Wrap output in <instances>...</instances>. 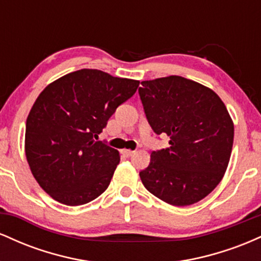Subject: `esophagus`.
<instances>
[{"mask_svg":"<svg viewBox=\"0 0 261 261\" xmlns=\"http://www.w3.org/2000/svg\"><path fill=\"white\" fill-rule=\"evenodd\" d=\"M122 154L126 155V157H130V155L134 154V151H131V149H122Z\"/></svg>","mask_w":261,"mask_h":261,"instance_id":"34e87169","label":"esophagus"}]
</instances>
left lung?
Returning a JSON list of instances; mask_svg holds the SVG:
<instances>
[{
	"label": "left lung",
	"mask_w": 261,
	"mask_h": 261,
	"mask_svg": "<svg viewBox=\"0 0 261 261\" xmlns=\"http://www.w3.org/2000/svg\"><path fill=\"white\" fill-rule=\"evenodd\" d=\"M146 118L169 147L151 153L140 172L151 194L173 206L193 205L222 180L232 153L234 125L221 98L208 87L180 76L141 82Z\"/></svg>",
	"instance_id": "obj_1"
}]
</instances>
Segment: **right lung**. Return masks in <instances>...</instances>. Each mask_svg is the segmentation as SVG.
Returning a JSON list of instances; mask_svg holds the SVG:
<instances>
[{"label": "right lung", "instance_id": "add662e5", "mask_svg": "<svg viewBox=\"0 0 261 261\" xmlns=\"http://www.w3.org/2000/svg\"><path fill=\"white\" fill-rule=\"evenodd\" d=\"M139 85L136 80L82 68L54 81L39 94L27 118L25 157L35 180L54 200L85 205L107 190L120 154L94 139Z\"/></svg>", "mask_w": 261, "mask_h": 261}]
</instances>
